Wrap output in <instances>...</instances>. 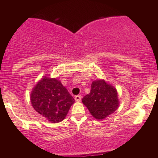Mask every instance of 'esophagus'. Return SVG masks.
I'll return each instance as SVG.
<instances>
[{
	"label": "esophagus",
	"mask_w": 158,
	"mask_h": 158,
	"mask_svg": "<svg viewBox=\"0 0 158 158\" xmlns=\"http://www.w3.org/2000/svg\"><path fill=\"white\" fill-rule=\"evenodd\" d=\"M74 99H75V100L77 101V102H79V101H81V95H77L75 97V98H74Z\"/></svg>",
	"instance_id": "1"
}]
</instances>
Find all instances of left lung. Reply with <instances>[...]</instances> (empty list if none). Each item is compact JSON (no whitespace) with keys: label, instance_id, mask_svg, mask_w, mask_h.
<instances>
[{"label":"left lung","instance_id":"1","mask_svg":"<svg viewBox=\"0 0 158 158\" xmlns=\"http://www.w3.org/2000/svg\"><path fill=\"white\" fill-rule=\"evenodd\" d=\"M82 102L97 119H105L119 106L117 90L104 80L92 82L90 94L82 98Z\"/></svg>","mask_w":158,"mask_h":158}]
</instances>
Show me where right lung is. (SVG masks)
Here are the masks:
<instances>
[{"label":"right lung","instance_id":"1","mask_svg":"<svg viewBox=\"0 0 158 158\" xmlns=\"http://www.w3.org/2000/svg\"><path fill=\"white\" fill-rule=\"evenodd\" d=\"M74 102L68 90L56 79L44 78L31 94L34 109L51 123L62 121Z\"/></svg>","mask_w":158,"mask_h":158}]
</instances>
